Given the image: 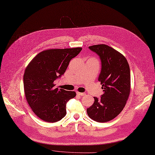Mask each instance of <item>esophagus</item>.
Instances as JSON below:
<instances>
[{"label":"esophagus","mask_w":155,"mask_h":155,"mask_svg":"<svg viewBox=\"0 0 155 155\" xmlns=\"http://www.w3.org/2000/svg\"><path fill=\"white\" fill-rule=\"evenodd\" d=\"M77 94L80 96H84L85 95V93H82V92H77Z\"/></svg>","instance_id":"1"}]
</instances>
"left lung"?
Segmentation results:
<instances>
[{
    "label": "left lung",
    "mask_w": 155,
    "mask_h": 155,
    "mask_svg": "<svg viewBox=\"0 0 155 155\" xmlns=\"http://www.w3.org/2000/svg\"><path fill=\"white\" fill-rule=\"evenodd\" d=\"M100 56L102 64L98 80L104 94L94 97L92 106L87 109L89 117L105 123L116 117L125 107L131 92V75L125 56L110 46L101 44L88 47Z\"/></svg>",
    "instance_id": "8db88e82"
}]
</instances>
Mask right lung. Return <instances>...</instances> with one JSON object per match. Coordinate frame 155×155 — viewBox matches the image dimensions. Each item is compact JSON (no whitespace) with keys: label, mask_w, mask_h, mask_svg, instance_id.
<instances>
[{"label":"right lung","mask_w":155,"mask_h":155,"mask_svg":"<svg viewBox=\"0 0 155 155\" xmlns=\"http://www.w3.org/2000/svg\"><path fill=\"white\" fill-rule=\"evenodd\" d=\"M82 48L50 49L38 53L28 64L23 77L24 94L32 110L41 119L55 123L66 116V104L74 91L55 88L54 80L64 74L70 60Z\"/></svg>","instance_id":"obj_1"}]
</instances>
